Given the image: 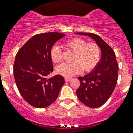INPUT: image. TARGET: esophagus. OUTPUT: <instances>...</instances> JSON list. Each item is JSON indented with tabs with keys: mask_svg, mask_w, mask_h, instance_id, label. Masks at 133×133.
I'll use <instances>...</instances> for the list:
<instances>
[{
	"mask_svg": "<svg viewBox=\"0 0 133 133\" xmlns=\"http://www.w3.org/2000/svg\"><path fill=\"white\" fill-rule=\"evenodd\" d=\"M64 79H65L66 82H69V81L71 80V78H69V77H65Z\"/></svg>",
	"mask_w": 133,
	"mask_h": 133,
	"instance_id": "esophagus-1",
	"label": "esophagus"
}]
</instances>
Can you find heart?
I'll return each instance as SVG.
<instances>
[{
	"mask_svg": "<svg viewBox=\"0 0 133 133\" xmlns=\"http://www.w3.org/2000/svg\"><path fill=\"white\" fill-rule=\"evenodd\" d=\"M64 47L74 51L73 62L62 63L56 69V73L69 77L81 73L84 69L89 71L96 66L101 59V49L95 43H87L84 39L75 38L64 43ZM51 58L54 63L61 61V50L58 45L52 47L50 51Z\"/></svg>",
	"mask_w": 133,
	"mask_h": 133,
	"instance_id": "1",
	"label": "heart"
}]
</instances>
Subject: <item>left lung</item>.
<instances>
[{
	"label": "left lung",
	"mask_w": 133,
	"mask_h": 133,
	"mask_svg": "<svg viewBox=\"0 0 133 133\" xmlns=\"http://www.w3.org/2000/svg\"><path fill=\"white\" fill-rule=\"evenodd\" d=\"M75 34L90 37L101 49L99 62L90 73L84 77H79L80 85L76 91L79 100L85 106L99 107L109 98L117 84L118 65L116 54L98 35L88 32Z\"/></svg>",
	"instance_id": "1"
}]
</instances>
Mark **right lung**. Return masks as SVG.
<instances>
[{"label":"right lung","mask_w":133,"mask_h":133,"mask_svg":"<svg viewBox=\"0 0 133 133\" xmlns=\"http://www.w3.org/2000/svg\"><path fill=\"white\" fill-rule=\"evenodd\" d=\"M65 36L57 32L31 37L15 56L14 74L15 83L24 99L37 108H45L53 103L64 84L60 75L48 79L54 71L50 56L54 43Z\"/></svg>","instance_id":"1"}]
</instances>
